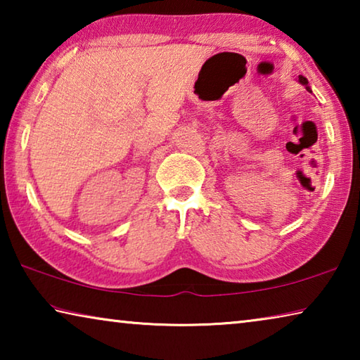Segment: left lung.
<instances>
[{
	"instance_id": "left-lung-1",
	"label": "left lung",
	"mask_w": 360,
	"mask_h": 360,
	"mask_svg": "<svg viewBox=\"0 0 360 360\" xmlns=\"http://www.w3.org/2000/svg\"><path fill=\"white\" fill-rule=\"evenodd\" d=\"M298 82L303 84L304 87H307L308 92H311V90H309V87H308V79H307V77H303V76H298Z\"/></svg>"
}]
</instances>
